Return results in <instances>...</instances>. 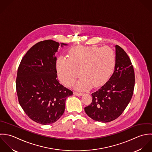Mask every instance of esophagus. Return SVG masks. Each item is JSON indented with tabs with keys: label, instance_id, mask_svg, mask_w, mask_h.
Here are the masks:
<instances>
[{
	"label": "esophagus",
	"instance_id": "34e87169",
	"mask_svg": "<svg viewBox=\"0 0 152 152\" xmlns=\"http://www.w3.org/2000/svg\"><path fill=\"white\" fill-rule=\"evenodd\" d=\"M74 94L78 96H82L83 94L82 93H80V92H78V91H75L74 92Z\"/></svg>",
	"mask_w": 152,
	"mask_h": 152
}]
</instances>
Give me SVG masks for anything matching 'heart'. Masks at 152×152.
<instances>
[{
	"instance_id": "1",
	"label": "heart",
	"mask_w": 152,
	"mask_h": 152,
	"mask_svg": "<svg viewBox=\"0 0 152 152\" xmlns=\"http://www.w3.org/2000/svg\"><path fill=\"white\" fill-rule=\"evenodd\" d=\"M69 58L61 56L56 67L61 81L67 86L83 76L77 83L78 88L86 89L102 85L108 78L115 63L113 50L109 47L78 46L69 52Z\"/></svg>"
}]
</instances>
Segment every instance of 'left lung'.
<instances>
[{
    "label": "left lung",
    "mask_w": 152,
    "mask_h": 152,
    "mask_svg": "<svg viewBox=\"0 0 152 152\" xmlns=\"http://www.w3.org/2000/svg\"><path fill=\"white\" fill-rule=\"evenodd\" d=\"M115 71L109 80L91 94L92 102L85 107L92 119L103 123L119 118L129 103L134 88V71L126 52L116 45Z\"/></svg>",
    "instance_id": "1"
}]
</instances>
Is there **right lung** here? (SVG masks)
I'll list each match as a JSON object with an SVG mask.
<instances>
[{"label":"right lung","mask_w":152,"mask_h":152,"mask_svg":"<svg viewBox=\"0 0 152 152\" xmlns=\"http://www.w3.org/2000/svg\"><path fill=\"white\" fill-rule=\"evenodd\" d=\"M59 45L52 40L37 43L25 55L18 69L19 103L30 119L43 125L61 118L67 97L73 94L57 79L56 53Z\"/></svg>","instance_id":"add662e5"}]
</instances>
